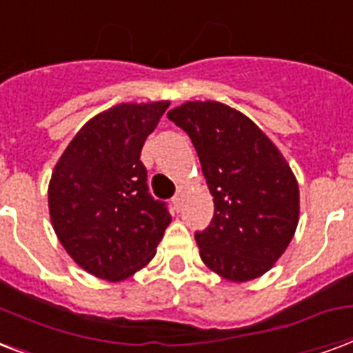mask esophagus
<instances>
[{"label":"esophagus","mask_w":353,"mask_h":353,"mask_svg":"<svg viewBox=\"0 0 353 353\" xmlns=\"http://www.w3.org/2000/svg\"><path fill=\"white\" fill-rule=\"evenodd\" d=\"M185 196H187V188L179 187V188H177V194L174 196V198H172V203H174V207H176L177 211L181 209L183 200H185Z\"/></svg>","instance_id":"esophagus-1"}]
</instances>
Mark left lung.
<instances>
[{
    "mask_svg": "<svg viewBox=\"0 0 353 353\" xmlns=\"http://www.w3.org/2000/svg\"><path fill=\"white\" fill-rule=\"evenodd\" d=\"M166 117L190 137L214 203L209 228L194 235L201 261L233 283L261 278L300 219L287 159L246 114L220 101H185Z\"/></svg>",
    "mask_w": 353,
    "mask_h": 353,
    "instance_id": "1",
    "label": "left lung"
}]
</instances>
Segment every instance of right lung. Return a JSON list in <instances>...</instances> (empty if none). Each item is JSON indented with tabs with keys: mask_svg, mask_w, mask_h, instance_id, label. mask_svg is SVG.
I'll use <instances>...</instances> for the list:
<instances>
[{
	"mask_svg": "<svg viewBox=\"0 0 353 353\" xmlns=\"http://www.w3.org/2000/svg\"><path fill=\"white\" fill-rule=\"evenodd\" d=\"M170 101L118 103L90 118L59 157L48 187L51 225L66 254L105 281L153 259L172 216L148 192L141 152Z\"/></svg>",
	"mask_w": 353,
	"mask_h": 353,
	"instance_id": "1",
	"label": "right lung"
}]
</instances>
